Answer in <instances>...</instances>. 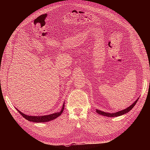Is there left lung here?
<instances>
[{"mask_svg":"<svg viewBox=\"0 0 150 150\" xmlns=\"http://www.w3.org/2000/svg\"><path fill=\"white\" fill-rule=\"evenodd\" d=\"M139 100V98L136 100V101H135L134 103L129 107H128L127 108L125 109L124 110H122V111H119V112H114V113H108V112H105L104 111H100V110L98 109H96V112L100 114V115H104V116H107V117H117V116H120V115H123L126 113L128 112L129 111H131V110L134 108V106H135V105L136 104V103Z\"/></svg>","mask_w":150,"mask_h":150,"instance_id":"8db88e82","label":"left lung"}]
</instances>
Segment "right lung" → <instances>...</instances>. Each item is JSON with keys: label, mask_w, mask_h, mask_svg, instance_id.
Masks as SVG:
<instances>
[{"label": "right lung", "mask_w": 150, "mask_h": 150, "mask_svg": "<svg viewBox=\"0 0 150 150\" xmlns=\"http://www.w3.org/2000/svg\"><path fill=\"white\" fill-rule=\"evenodd\" d=\"M64 103L63 104V106L62 107V109L61 110V111L59 112H56V113H53L50 115H42V116H30V115H27L26 114H24L23 113L19 111L18 109L17 111L25 118V119L30 122H33L35 123H42V122H47L51 121L52 120H54L61 115V114L62 113L63 111H64Z\"/></svg>", "instance_id": "add662e5"}]
</instances>
